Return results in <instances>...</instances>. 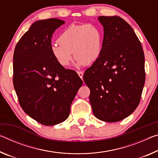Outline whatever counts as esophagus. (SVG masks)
I'll return each mask as SVG.
<instances>
[{"label": "esophagus", "mask_w": 158, "mask_h": 158, "mask_svg": "<svg viewBox=\"0 0 158 158\" xmlns=\"http://www.w3.org/2000/svg\"><path fill=\"white\" fill-rule=\"evenodd\" d=\"M77 74H78L79 77H80V78H81V79L83 78V75H84L83 72H77Z\"/></svg>", "instance_id": "esophagus-1"}]
</instances>
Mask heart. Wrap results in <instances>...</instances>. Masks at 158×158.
I'll list each match as a JSON object with an SVG mask.
<instances>
[{"mask_svg": "<svg viewBox=\"0 0 158 158\" xmlns=\"http://www.w3.org/2000/svg\"><path fill=\"white\" fill-rule=\"evenodd\" d=\"M103 33L93 24H72L58 38V43L52 44L51 51L62 67L68 66L72 60V53L76 59L75 65L91 64L98 60L102 49Z\"/></svg>", "mask_w": 158, "mask_h": 158, "instance_id": "b5f03b06", "label": "heart"}]
</instances>
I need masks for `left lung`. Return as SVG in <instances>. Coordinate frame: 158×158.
I'll return each instance as SVG.
<instances>
[{"instance_id": "obj_1", "label": "left lung", "mask_w": 158, "mask_h": 158, "mask_svg": "<svg viewBox=\"0 0 158 158\" xmlns=\"http://www.w3.org/2000/svg\"><path fill=\"white\" fill-rule=\"evenodd\" d=\"M104 37L101 56L87 69L95 117L115 122L129 116L139 104L145 84V57L132 27L118 16H100Z\"/></svg>"}]
</instances>
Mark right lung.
Masks as SVG:
<instances>
[{
  "instance_id": "1",
  "label": "right lung",
  "mask_w": 158,
  "mask_h": 158,
  "mask_svg": "<svg viewBox=\"0 0 158 158\" xmlns=\"http://www.w3.org/2000/svg\"><path fill=\"white\" fill-rule=\"evenodd\" d=\"M64 23L56 18L34 22L14 51L13 84L19 104L25 113L46 126L68 118L83 84L76 72L61 66L51 53L52 34Z\"/></svg>"
}]
</instances>
